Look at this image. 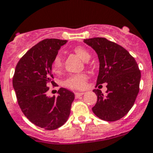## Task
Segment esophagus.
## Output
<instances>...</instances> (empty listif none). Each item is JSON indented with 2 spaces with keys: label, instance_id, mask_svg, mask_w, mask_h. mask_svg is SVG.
Segmentation results:
<instances>
[{
  "label": "esophagus",
  "instance_id": "1",
  "mask_svg": "<svg viewBox=\"0 0 153 153\" xmlns=\"http://www.w3.org/2000/svg\"><path fill=\"white\" fill-rule=\"evenodd\" d=\"M83 94L84 93H79V92H77V93H75V97H81V96H82Z\"/></svg>",
  "mask_w": 153,
  "mask_h": 153
}]
</instances>
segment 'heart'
<instances>
[{"label":"heart","mask_w":153,"mask_h":153,"mask_svg":"<svg viewBox=\"0 0 153 153\" xmlns=\"http://www.w3.org/2000/svg\"><path fill=\"white\" fill-rule=\"evenodd\" d=\"M77 56L81 57L84 60H88L90 57L89 51L86 50L83 47L78 46L76 47L73 49ZM62 62L61 58L59 56H56L53 59L52 63V68L55 72H58L61 69ZM88 76L85 73H77V74H73L68 76L64 81V85L66 88H68L70 89H82L86 86V81H87Z\"/></svg>","instance_id":"1"}]
</instances>
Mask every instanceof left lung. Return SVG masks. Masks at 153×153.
I'll use <instances>...</instances> for the list:
<instances>
[{
  "instance_id": "left-lung-1",
  "label": "left lung",
  "mask_w": 153,
  "mask_h": 153,
  "mask_svg": "<svg viewBox=\"0 0 153 153\" xmlns=\"http://www.w3.org/2000/svg\"><path fill=\"white\" fill-rule=\"evenodd\" d=\"M97 52L100 62L97 86L107 83L106 94L94 89L97 101L92 111L99 119L114 122L122 119L135 103L141 73L134 57L125 48L105 38L84 39ZM100 86V85H99Z\"/></svg>"
}]
</instances>
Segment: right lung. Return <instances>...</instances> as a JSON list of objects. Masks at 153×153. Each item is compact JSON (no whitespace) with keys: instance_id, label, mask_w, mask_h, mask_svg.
<instances>
[{"instance_id":"right-lung-1","label":"right lung","mask_w":153,"mask_h":153,"mask_svg":"<svg viewBox=\"0 0 153 153\" xmlns=\"http://www.w3.org/2000/svg\"><path fill=\"white\" fill-rule=\"evenodd\" d=\"M67 40L47 39L38 42L16 65L13 86L24 115L38 127L55 130L68 119L74 100L72 92L60 88L58 96L49 97L48 86H56L51 72L54 58Z\"/></svg>"}]
</instances>
